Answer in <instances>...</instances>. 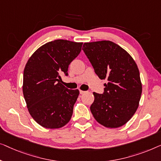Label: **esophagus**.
I'll list each match as a JSON object with an SVG mask.
<instances>
[{
	"label": "esophagus",
	"mask_w": 161,
	"mask_h": 161,
	"mask_svg": "<svg viewBox=\"0 0 161 161\" xmlns=\"http://www.w3.org/2000/svg\"><path fill=\"white\" fill-rule=\"evenodd\" d=\"M80 94H84V93H85L86 91H83V90H80Z\"/></svg>",
	"instance_id": "obj_1"
}]
</instances>
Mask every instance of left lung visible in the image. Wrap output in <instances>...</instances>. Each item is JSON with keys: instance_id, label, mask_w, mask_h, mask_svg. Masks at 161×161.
Segmentation results:
<instances>
[{"instance_id": "1", "label": "left lung", "mask_w": 161, "mask_h": 161, "mask_svg": "<svg viewBox=\"0 0 161 161\" xmlns=\"http://www.w3.org/2000/svg\"><path fill=\"white\" fill-rule=\"evenodd\" d=\"M82 50L98 77L107 81L102 94L93 92L90 111L94 118L107 128L125 125L135 114L141 98L136 63L125 49L110 41L85 43Z\"/></svg>"}]
</instances>
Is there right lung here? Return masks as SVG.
<instances>
[{
	"label": "right lung",
	"instance_id": "add662e5",
	"mask_svg": "<svg viewBox=\"0 0 161 161\" xmlns=\"http://www.w3.org/2000/svg\"><path fill=\"white\" fill-rule=\"evenodd\" d=\"M82 43L58 39L39 47L26 63L23 95L29 113L46 128H59L69 123L79 90L61 84L60 74L69 75V65L81 50Z\"/></svg>",
	"mask_w": 161,
	"mask_h": 161
}]
</instances>
